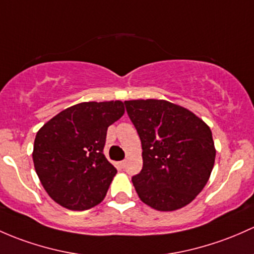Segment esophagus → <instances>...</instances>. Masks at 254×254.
<instances>
[{
  "instance_id": "34e87169",
  "label": "esophagus",
  "mask_w": 254,
  "mask_h": 254,
  "mask_svg": "<svg viewBox=\"0 0 254 254\" xmlns=\"http://www.w3.org/2000/svg\"><path fill=\"white\" fill-rule=\"evenodd\" d=\"M119 164H120V167H122L123 169H124V168H125V165H127V162H125V161H122V162L119 163Z\"/></svg>"
}]
</instances>
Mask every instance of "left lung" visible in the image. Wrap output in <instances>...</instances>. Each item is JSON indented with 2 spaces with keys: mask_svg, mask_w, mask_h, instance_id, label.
I'll return each mask as SVG.
<instances>
[{
  "mask_svg": "<svg viewBox=\"0 0 254 254\" xmlns=\"http://www.w3.org/2000/svg\"><path fill=\"white\" fill-rule=\"evenodd\" d=\"M124 103L142 145V170L131 179L138 197L162 212L185 207L203 190L214 167L209 127L164 100Z\"/></svg>",
  "mask_w": 254,
  "mask_h": 254,
  "instance_id": "1",
  "label": "left lung"
}]
</instances>
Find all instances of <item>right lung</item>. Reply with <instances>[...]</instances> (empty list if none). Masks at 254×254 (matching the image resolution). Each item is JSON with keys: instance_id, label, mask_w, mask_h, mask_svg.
Masks as SVG:
<instances>
[{"instance_id": "right-lung-1", "label": "right lung", "mask_w": 254, "mask_h": 254, "mask_svg": "<svg viewBox=\"0 0 254 254\" xmlns=\"http://www.w3.org/2000/svg\"><path fill=\"white\" fill-rule=\"evenodd\" d=\"M123 114L122 101L82 102L64 109L37 131L34 167L53 201L71 210L103 201L117 174L103 154L107 129Z\"/></svg>"}]
</instances>
